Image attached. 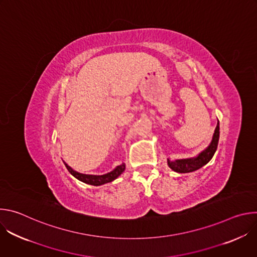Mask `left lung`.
Segmentation results:
<instances>
[{"instance_id":"1","label":"left lung","mask_w":257,"mask_h":257,"mask_svg":"<svg viewBox=\"0 0 257 257\" xmlns=\"http://www.w3.org/2000/svg\"><path fill=\"white\" fill-rule=\"evenodd\" d=\"M218 138H219V125L218 122L216 124L212 140L209 144L208 148L204 150L202 153L198 155L197 158L194 159H187V160H177L175 162H171L168 160L169 167L178 173H190L193 171H196L206 165L213 157L218 144Z\"/></svg>"}]
</instances>
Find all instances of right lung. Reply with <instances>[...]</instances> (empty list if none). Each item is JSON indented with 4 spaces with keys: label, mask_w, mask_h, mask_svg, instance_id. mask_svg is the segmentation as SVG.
<instances>
[{
    "label": "right lung",
    "mask_w": 257,
    "mask_h": 257,
    "mask_svg": "<svg viewBox=\"0 0 257 257\" xmlns=\"http://www.w3.org/2000/svg\"><path fill=\"white\" fill-rule=\"evenodd\" d=\"M67 170L74 176L76 179H78L79 181L86 183V184L89 185H94V186H98V185H102L104 183H108V182H112L113 180H115L117 177H119L125 170V165H121L119 167H117L114 171L109 172L105 175H101V176H93V175H85V174H80L77 173L76 171L72 170L66 163H64Z\"/></svg>",
    "instance_id": "obj_1"
}]
</instances>
